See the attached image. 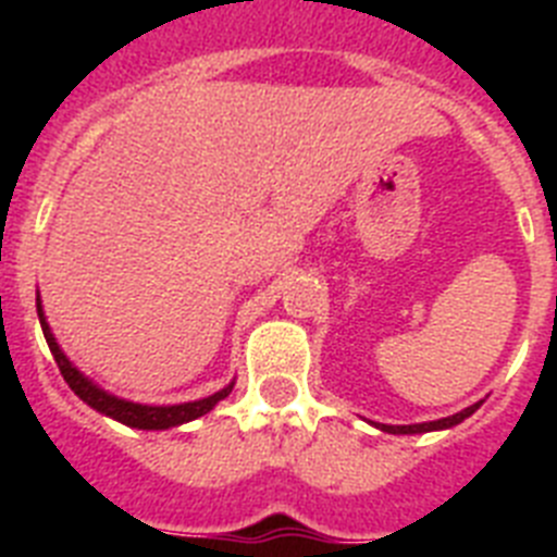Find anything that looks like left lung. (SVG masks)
Segmentation results:
<instances>
[{"instance_id":"left-lung-1","label":"left lung","mask_w":557,"mask_h":557,"mask_svg":"<svg viewBox=\"0 0 557 557\" xmlns=\"http://www.w3.org/2000/svg\"><path fill=\"white\" fill-rule=\"evenodd\" d=\"M482 401H476V405L466 407V410L455 412V416L449 418H437V421H424V424H405V426H393V424H373L376 430L382 432H391V435H421V432H435V430H451V426H457L460 421H466V418L471 416L474 410H480Z\"/></svg>"}]
</instances>
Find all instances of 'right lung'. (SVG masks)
<instances>
[{
    "mask_svg": "<svg viewBox=\"0 0 557 557\" xmlns=\"http://www.w3.org/2000/svg\"><path fill=\"white\" fill-rule=\"evenodd\" d=\"M36 309H38V321H41V332L47 337V346L55 357L58 368H61L63 379H66V385L75 391L77 398H83L91 410L102 412V416L113 418V421H120V424L133 426V430H170V426H181L189 424L195 418L206 416L209 410L223 401L231 391H234V382L223 387V391L211 393V396L198 398V401H184V405H139V401H127V398L113 396L108 393L106 387H100L95 379H88L81 368L72 362V359L63 354V348L58 346L55 334L49 329L47 314H44L41 307V295H36Z\"/></svg>",
    "mask_w": 557,
    "mask_h": 557,
    "instance_id": "add662e5",
    "label": "right lung"
}]
</instances>
